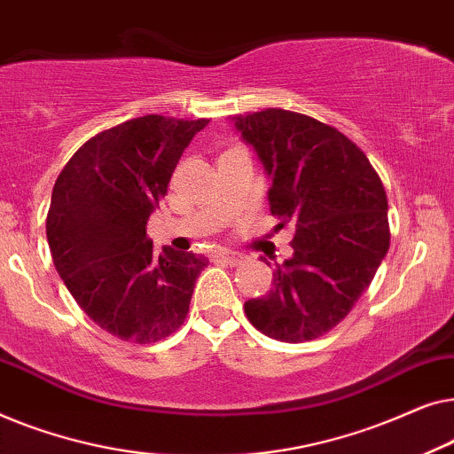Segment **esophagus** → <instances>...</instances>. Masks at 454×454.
<instances>
[{
  "mask_svg": "<svg viewBox=\"0 0 454 454\" xmlns=\"http://www.w3.org/2000/svg\"><path fill=\"white\" fill-rule=\"evenodd\" d=\"M215 258L219 260V262H225V264H231V266L239 264L241 260H244V256H241V254L233 252V250H221V252H216Z\"/></svg>",
  "mask_w": 454,
  "mask_h": 454,
  "instance_id": "obj_1",
  "label": "esophagus"
}]
</instances>
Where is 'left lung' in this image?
Segmentation results:
<instances>
[{"label": "left lung", "instance_id": "obj_1", "mask_svg": "<svg viewBox=\"0 0 454 454\" xmlns=\"http://www.w3.org/2000/svg\"><path fill=\"white\" fill-rule=\"evenodd\" d=\"M231 123L270 179L277 227H295L294 256L277 264L270 294L244 303L247 320L285 343L320 337L349 314L387 256V192L368 157L326 123L285 109Z\"/></svg>", "mask_w": 454, "mask_h": 454}]
</instances>
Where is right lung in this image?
I'll return each mask as SVG.
<instances>
[{
    "label": "right lung",
    "mask_w": 454,
    "mask_h": 454,
    "mask_svg": "<svg viewBox=\"0 0 454 454\" xmlns=\"http://www.w3.org/2000/svg\"><path fill=\"white\" fill-rule=\"evenodd\" d=\"M208 120L145 115L84 142L61 169L47 241L67 291L89 318L121 340L157 343L184 325L208 260L165 246L146 223L171 173Z\"/></svg>",
    "instance_id": "1"
}]
</instances>
